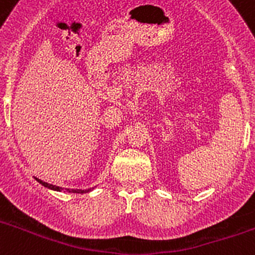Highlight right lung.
Returning a JSON list of instances; mask_svg holds the SVG:
<instances>
[{"mask_svg": "<svg viewBox=\"0 0 255 255\" xmlns=\"http://www.w3.org/2000/svg\"><path fill=\"white\" fill-rule=\"evenodd\" d=\"M35 180H37L38 182H39L40 185H43L44 188L47 189H51V190H55V191H67V193H78V194H84V193H89V191H92V189H85V190H82V189H64V188H60V186H56V185H52V184H48V182L43 181V180L38 179V177H34Z\"/></svg>", "mask_w": 255, "mask_h": 255, "instance_id": "1", "label": "right lung"}]
</instances>
